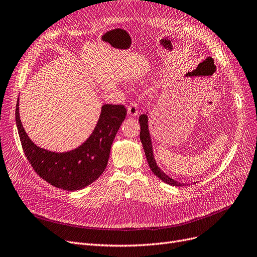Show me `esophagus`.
<instances>
[{
  "mask_svg": "<svg viewBox=\"0 0 257 257\" xmlns=\"http://www.w3.org/2000/svg\"><path fill=\"white\" fill-rule=\"evenodd\" d=\"M128 114L130 116H137L139 114V107L136 102H130V104L128 106Z\"/></svg>",
  "mask_w": 257,
  "mask_h": 257,
  "instance_id": "1",
  "label": "esophagus"
}]
</instances>
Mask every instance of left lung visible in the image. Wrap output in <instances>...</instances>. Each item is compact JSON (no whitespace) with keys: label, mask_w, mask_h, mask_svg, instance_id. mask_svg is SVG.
Listing matches in <instances>:
<instances>
[{"label":"left lung","mask_w":257,"mask_h":257,"mask_svg":"<svg viewBox=\"0 0 257 257\" xmlns=\"http://www.w3.org/2000/svg\"><path fill=\"white\" fill-rule=\"evenodd\" d=\"M139 121H140V126H141V131H140V139L142 142V145H143L144 151H145V156L147 159L148 165L153 172L158 178H160L162 180L163 182L173 185V186H183V183H180L175 181L173 178H169L165 173H163L161 170L157 163L156 160L154 159V154H153V145H151V139H150V135H149V130H148V117L146 114H142V115L139 117Z\"/></svg>","instance_id":"obj_1"}]
</instances>
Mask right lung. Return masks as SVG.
<instances>
[{"mask_svg": "<svg viewBox=\"0 0 257 257\" xmlns=\"http://www.w3.org/2000/svg\"><path fill=\"white\" fill-rule=\"evenodd\" d=\"M126 114L123 104H103L90 138L78 148L63 154L38 147L27 137L19 114V98L16 122L25 157L36 174L51 185L72 192L90 185L104 172L113 140Z\"/></svg>", "mask_w": 257, "mask_h": 257, "instance_id": "right-lung-1", "label": "right lung"}]
</instances>
